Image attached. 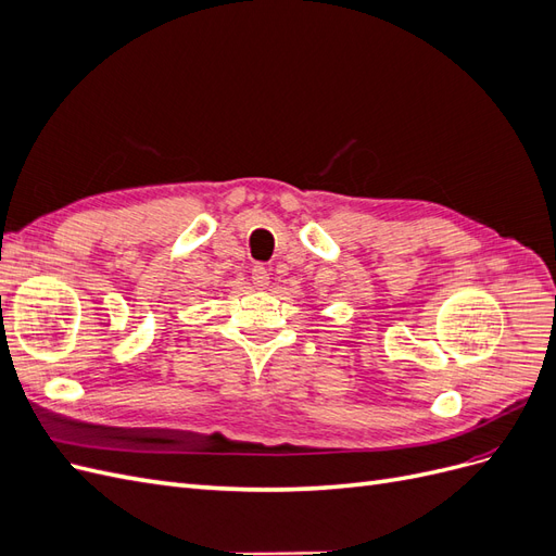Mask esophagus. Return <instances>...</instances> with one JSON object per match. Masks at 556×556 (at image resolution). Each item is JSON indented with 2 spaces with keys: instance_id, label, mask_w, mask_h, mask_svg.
Returning <instances> with one entry per match:
<instances>
[{
  "instance_id": "esophagus-1",
  "label": "esophagus",
  "mask_w": 556,
  "mask_h": 556,
  "mask_svg": "<svg viewBox=\"0 0 556 556\" xmlns=\"http://www.w3.org/2000/svg\"><path fill=\"white\" fill-rule=\"evenodd\" d=\"M268 282H271V278H268V271L262 266V264H255L252 266V285H255L257 290H266Z\"/></svg>"
}]
</instances>
